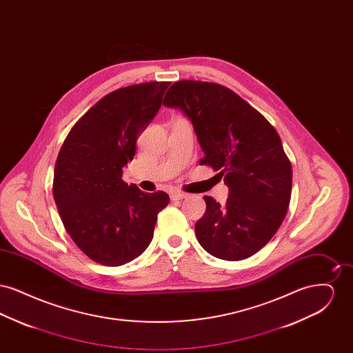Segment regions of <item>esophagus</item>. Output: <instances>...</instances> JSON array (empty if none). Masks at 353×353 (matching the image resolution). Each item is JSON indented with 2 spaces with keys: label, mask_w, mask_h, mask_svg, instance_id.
I'll list each match as a JSON object with an SVG mask.
<instances>
[{
  "label": "esophagus",
  "mask_w": 353,
  "mask_h": 353,
  "mask_svg": "<svg viewBox=\"0 0 353 353\" xmlns=\"http://www.w3.org/2000/svg\"><path fill=\"white\" fill-rule=\"evenodd\" d=\"M186 197H188V194H186V193H183V192H172V193H170V199H172L173 201L184 200Z\"/></svg>",
  "instance_id": "obj_1"
}]
</instances>
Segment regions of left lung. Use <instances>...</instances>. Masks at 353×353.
<instances>
[{"label":"left lung","instance_id":"1","mask_svg":"<svg viewBox=\"0 0 353 353\" xmlns=\"http://www.w3.org/2000/svg\"><path fill=\"white\" fill-rule=\"evenodd\" d=\"M163 104L193 124L203 157L229 188L223 205L205 196L196 223L202 248L225 261L259 252L283 222L292 169L281 137L263 115L225 85L200 81L172 84Z\"/></svg>","mask_w":353,"mask_h":353}]
</instances>
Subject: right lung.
Listing matches in <instances>:
<instances>
[{"label":"right lung","instance_id":"obj_1","mask_svg":"<svg viewBox=\"0 0 353 353\" xmlns=\"http://www.w3.org/2000/svg\"><path fill=\"white\" fill-rule=\"evenodd\" d=\"M169 82L119 88L91 107L68 134L55 163L52 194L65 229L105 266L125 265L150 246L165 192L121 180L136 140L161 107Z\"/></svg>","mask_w":353,"mask_h":353}]
</instances>
